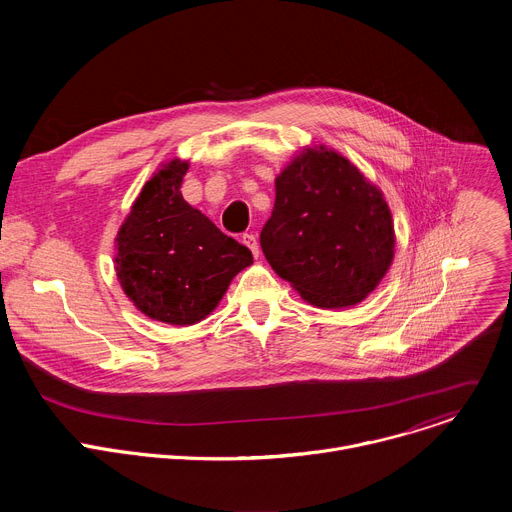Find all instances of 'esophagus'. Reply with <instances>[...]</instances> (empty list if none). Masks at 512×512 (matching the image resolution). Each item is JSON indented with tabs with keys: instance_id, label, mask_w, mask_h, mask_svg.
Wrapping results in <instances>:
<instances>
[{
	"instance_id": "obj_1",
	"label": "esophagus",
	"mask_w": 512,
	"mask_h": 512,
	"mask_svg": "<svg viewBox=\"0 0 512 512\" xmlns=\"http://www.w3.org/2000/svg\"><path fill=\"white\" fill-rule=\"evenodd\" d=\"M243 243L251 249V253H253L255 257H259V243H257V235H255V233H245V235H243Z\"/></svg>"
}]
</instances>
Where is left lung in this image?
Segmentation results:
<instances>
[{
	"mask_svg": "<svg viewBox=\"0 0 512 512\" xmlns=\"http://www.w3.org/2000/svg\"><path fill=\"white\" fill-rule=\"evenodd\" d=\"M273 271L318 308L367 298L393 261V223L381 192L336 152L308 150L275 180L261 229Z\"/></svg>",
	"mask_w": 512,
	"mask_h": 512,
	"instance_id": "8db88e82",
	"label": "left lung"
}]
</instances>
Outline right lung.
<instances>
[{
	"label": "right lung",
	"mask_w": 512,
	"mask_h": 512,
	"mask_svg": "<svg viewBox=\"0 0 512 512\" xmlns=\"http://www.w3.org/2000/svg\"><path fill=\"white\" fill-rule=\"evenodd\" d=\"M186 162L174 160L143 186L117 233V277L139 312L186 326L221 302L251 251L218 231L180 192Z\"/></svg>",
	"instance_id": "add662e5"
}]
</instances>
